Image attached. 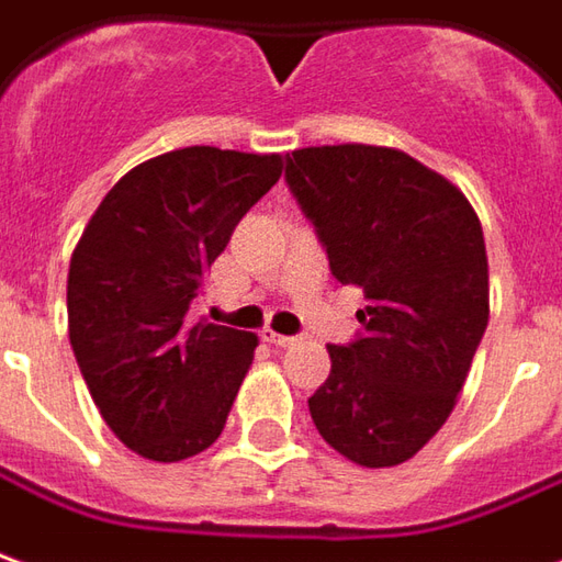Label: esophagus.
<instances>
[{
    "mask_svg": "<svg viewBox=\"0 0 562 562\" xmlns=\"http://www.w3.org/2000/svg\"><path fill=\"white\" fill-rule=\"evenodd\" d=\"M265 340L273 344V347H294L297 344V337H289V335H280V331H273V328H265Z\"/></svg>",
    "mask_w": 562,
    "mask_h": 562,
    "instance_id": "obj_1",
    "label": "esophagus"
}]
</instances>
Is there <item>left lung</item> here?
<instances>
[{"instance_id": "left-lung-1", "label": "left lung", "mask_w": 562, "mask_h": 562, "mask_svg": "<svg viewBox=\"0 0 562 562\" xmlns=\"http://www.w3.org/2000/svg\"><path fill=\"white\" fill-rule=\"evenodd\" d=\"M285 179L331 273L368 297L364 335L328 347L310 417L356 465L407 462L457 407L490 319L481 218L450 179L386 145L297 148Z\"/></svg>"}]
</instances>
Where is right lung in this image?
I'll return each mask as SVG.
<instances>
[{
    "label": "right lung",
    "instance_id": "add662e5",
    "mask_svg": "<svg viewBox=\"0 0 562 562\" xmlns=\"http://www.w3.org/2000/svg\"><path fill=\"white\" fill-rule=\"evenodd\" d=\"M282 155L188 145L124 172L72 249L69 344L105 426L155 462L222 435L258 337L188 319L243 215L280 182Z\"/></svg>",
    "mask_w": 562,
    "mask_h": 562
}]
</instances>
